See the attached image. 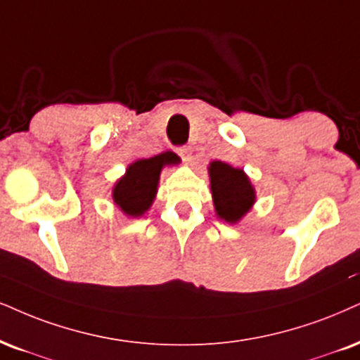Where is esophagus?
I'll use <instances>...</instances> for the list:
<instances>
[{
	"label": "esophagus",
	"mask_w": 360,
	"mask_h": 360,
	"mask_svg": "<svg viewBox=\"0 0 360 360\" xmlns=\"http://www.w3.org/2000/svg\"><path fill=\"white\" fill-rule=\"evenodd\" d=\"M179 153L185 162H192V148H190V146H181V148H179Z\"/></svg>",
	"instance_id": "1"
}]
</instances>
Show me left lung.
<instances>
[{
    "label": "left lung",
    "instance_id": "1",
    "mask_svg": "<svg viewBox=\"0 0 360 360\" xmlns=\"http://www.w3.org/2000/svg\"><path fill=\"white\" fill-rule=\"evenodd\" d=\"M208 179L215 214L230 225L238 224L257 202V192L243 168L214 160L208 163Z\"/></svg>",
    "mask_w": 360,
    "mask_h": 360
}]
</instances>
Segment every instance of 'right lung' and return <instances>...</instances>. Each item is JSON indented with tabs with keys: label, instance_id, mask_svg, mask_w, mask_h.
<instances>
[{
	"label": "right lung",
	"instance_id": "1",
	"mask_svg": "<svg viewBox=\"0 0 360 360\" xmlns=\"http://www.w3.org/2000/svg\"><path fill=\"white\" fill-rule=\"evenodd\" d=\"M173 163L175 160L170 152L131 162L125 173L113 185L112 198L115 207L131 219L143 217L157 197L160 173L167 165H173Z\"/></svg>",
	"mask_w": 360,
	"mask_h": 360
}]
</instances>
